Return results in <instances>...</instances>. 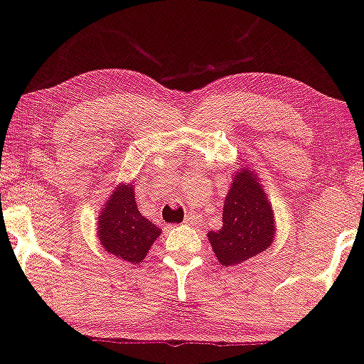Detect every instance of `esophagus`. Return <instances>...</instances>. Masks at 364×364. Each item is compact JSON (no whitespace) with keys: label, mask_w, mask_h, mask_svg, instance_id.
I'll return each instance as SVG.
<instances>
[{"label":"esophagus","mask_w":364,"mask_h":364,"mask_svg":"<svg viewBox=\"0 0 364 364\" xmlns=\"http://www.w3.org/2000/svg\"><path fill=\"white\" fill-rule=\"evenodd\" d=\"M183 223L188 225V226H197L200 223V218L197 217V215H187L186 220H183Z\"/></svg>","instance_id":"obj_1"}]
</instances>
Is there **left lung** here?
I'll list each match as a JSON object with an SVG mask.
<instances>
[{"label":"left lung","mask_w":364,"mask_h":364,"mask_svg":"<svg viewBox=\"0 0 364 364\" xmlns=\"http://www.w3.org/2000/svg\"><path fill=\"white\" fill-rule=\"evenodd\" d=\"M221 218L223 226L218 231H210L208 240L223 266L241 264L271 246L276 233L272 210L250 169L233 177Z\"/></svg>","instance_id":"1"}]
</instances>
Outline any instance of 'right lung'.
<instances>
[{
    "mask_svg": "<svg viewBox=\"0 0 364 364\" xmlns=\"http://www.w3.org/2000/svg\"><path fill=\"white\" fill-rule=\"evenodd\" d=\"M98 225V238L105 250L131 264H139L161 236V228L139 213L131 186H121L112 193Z\"/></svg>",
    "mask_w": 364,
    "mask_h": 364,
    "instance_id": "add662e5",
    "label": "right lung"
}]
</instances>
